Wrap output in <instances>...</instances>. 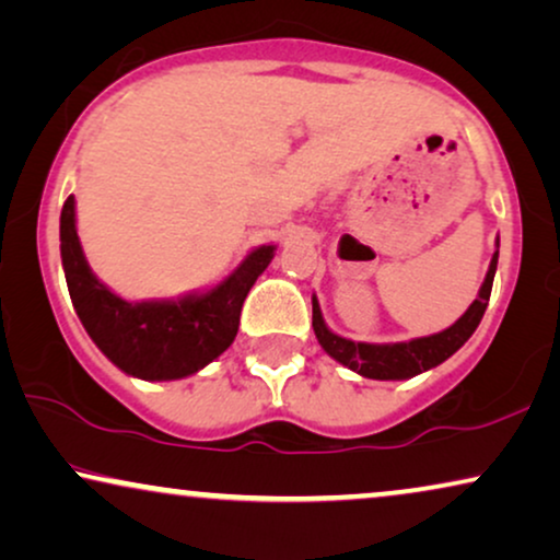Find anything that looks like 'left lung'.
<instances>
[{"instance_id": "1", "label": "left lung", "mask_w": 560, "mask_h": 560, "mask_svg": "<svg viewBox=\"0 0 560 560\" xmlns=\"http://www.w3.org/2000/svg\"><path fill=\"white\" fill-rule=\"evenodd\" d=\"M497 258L499 250H494V256H491L487 279H483V284L479 289V296H476L471 307H468L448 330L407 342H382V346H378V342H353L348 338H340V335H335L330 327L325 325L319 304L315 296H312V327H315L319 346L325 348L327 355H332L335 361L342 363V366H348L350 371H355V374L366 378H378V382H401V378H412L417 374H422V371L435 369L438 363L448 361V358L471 338L476 327H479L491 296V284H494Z\"/></svg>"}]
</instances>
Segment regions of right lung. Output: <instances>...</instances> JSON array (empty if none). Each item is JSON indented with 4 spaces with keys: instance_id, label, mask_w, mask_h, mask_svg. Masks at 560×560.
<instances>
[{
    "instance_id": "1",
    "label": "right lung",
    "mask_w": 560,
    "mask_h": 560,
    "mask_svg": "<svg viewBox=\"0 0 560 560\" xmlns=\"http://www.w3.org/2000/svg\"><path fill=\"white\" fill-rule=\"evenodd\" d=\"M276 245H260L210 292L182 300L128 302L109 292L89 268L77 235V202L61 210V260L73 310L96 348L145 382H171L197 374L235 340L245 296L271 264Z\"/></svg>"
}]
</instances>
